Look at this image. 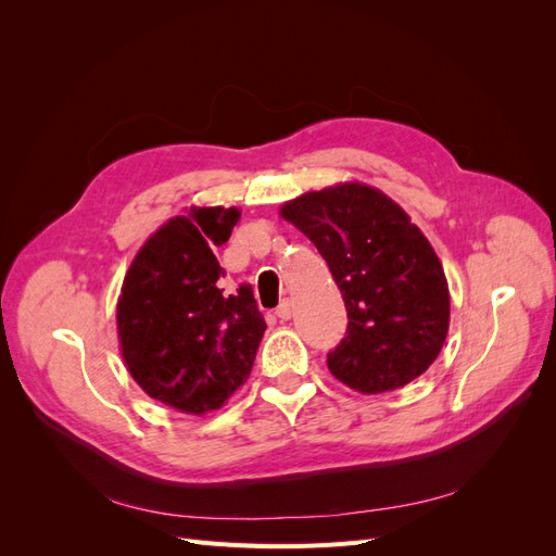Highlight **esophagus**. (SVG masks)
I'll return each instance as SVG.
<instances>
[{
    "label": "esophagus",
    "instance_id": "1",
    "mask_svg": "<svg viewBox=\"0 0 556 556\" xmlns=\"http://www.w3.org/2000/svg\"><path fill=\"white\" fill-rule=\"evenodd\" d=\"M276 315H278L280 319H290V317L294 315V304H292V301L285 299L282 304L276 308Z\"/></svg>",
    "mask_w": 556,
    "mask_h": 556
}]
</instances>
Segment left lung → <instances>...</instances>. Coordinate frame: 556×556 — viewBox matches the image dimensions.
Segmentation results:
<instances>
[{
	"mask_svg": "<svg viewBox=\"0 0 556 556\" xmlns=\"http://www.w3.org/2000/svg\"><path fill=\"white\" fill-rule=\"evenodd\" d=\"M315 243L348 311L345 339L327 366L350 390H399L439 357L450 325L443 266L396 201L343 182L306 192L280 208Z\"/></svg>",
	"mask_w": 556,
	"mask_h": 556,
	"instance_id": "8db88e82",
	"label": "left lung"
}]
</instances>
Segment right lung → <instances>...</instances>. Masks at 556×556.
<instances>
[{
    "label": "right lung",
    "instance_id": "add662e5",
    "mask_svg": "<svg viewBox=\"0 0 556 556\" xmlns=\"http://www.w3.org/2000/svg\"><path fill=\"white\" fill-rule=\"evenodd\" d=\"M237 208L172 217L134 257L117 299V339L141 390L180 413L217 410L248 380L266 323L250 285L223 294L213 248Z\"/></svg>",
    "mask_w": 556,
    "mask_h": 556
}]
</instances>
